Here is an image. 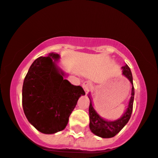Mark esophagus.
<instances>
[{
    "instance_id": "esophagus-1",
    "label": "esophagus",
    "mask_w": 158,
    "mask_h": 158,
    "mask_svg": "<svg viewBox=\"0 0 158 158\" xmlns=\"http://www.w3.org/2000/svg\"><path fill=\"white\" fill-rule=\"evenodd\" d=\"M82 86H83V89H84L85 92H86V93H88V92H89L92 85H91V83L89 82V81H85V82L83 83Z\"/></svg>"
}]
</instances>
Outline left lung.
<instances>
[{
  "label": "left lung",
  "mask_w": 158,
  "mask_h": 158,
  "mask_svg": "<svg viewBox=\"0 0 158 158\" xmlns=\"http://www.w3.org/2000/svg\"><path fill=\"white\" fill-rule=\"evenodd\" d=\"M122 69H123V71H122L123 72V75L129 80L132 86H131V94L130 100H129V105H128L127 110L124 112V114L121 118H120L118 120H112V121L103 119V118H101L98 114L95 109H94L92 99H91L90 95L89 96V98L90 100L89 108L90 130L93 134L97 135L98 137H101V138H110L115 136L125 127L126 124L128 123V121H129L131 118L135 96V89L134 86H133L132 75H131L130 68L128 66L127 64L123 66Z\"/></svg>",
  "instance_id": "8db88e82"
}]
</instances>
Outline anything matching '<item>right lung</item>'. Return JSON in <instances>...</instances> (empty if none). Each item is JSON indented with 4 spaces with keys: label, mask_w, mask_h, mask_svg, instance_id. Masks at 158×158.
Instances as JSON below:
<instances>
[{
    "label": "right lung",
    "mask_w": 158,
    "mask_h": 158,
    "mask_svg": "<svg viewBox=\"0 0 158 158\" xmlns=\"http://www.w3.org/2000/svg\"><path fill=\"white\" fill-rule=\"evenodd\" d=\"M58 54L37 58L23 81L22 105L28 121L44 134L64 130L77 102L85 92L65 79L57 66Z\"/></svg>",
    "instance_id": "1"
}]
</instances>
